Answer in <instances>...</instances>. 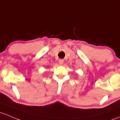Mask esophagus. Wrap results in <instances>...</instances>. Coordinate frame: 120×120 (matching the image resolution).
I'll return each mask as SVG.
<instances>
[{"label": "esophagus", "mask_w": 120, "mask_h": 120, "mask_svg": "<svg viewBox=\"0 0 120 120\" xmlns=\"http://www.w3.org/2000/svg\"><path fill=\"white\" fill-rule=\"evenodd\" d=\"M64 63V60H63V59H60V60H59V63L60 64V65H62Z\"/></svg>", "instance_id": "1"}]
</instances>
